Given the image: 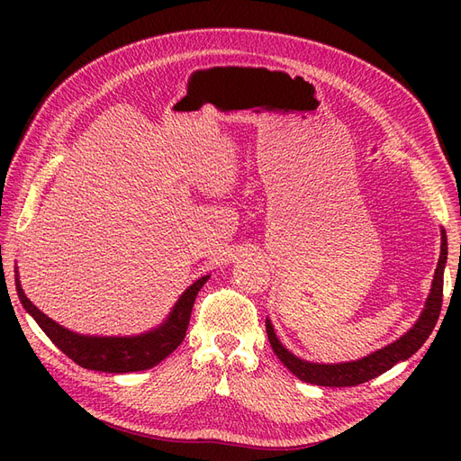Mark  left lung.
Returning <instances> with one entry per match:
<instances>
[{
  "label": "left lung",
  "mask_w": 461,
  "mask_h": 461,
  "mask_svg": "<svg viewBox=\"0 0 461 461\" xmlns=\"http://www.w3.org/2000/svg\"><path fill=\"white\" fill-rule=\"evenodd\" d=\"M446 259H448V239H446V230L440 229V258L437 263L435 276H432L430 292L425 300V308L420 319L415 321V325L406 334H402L398 340L390 342L388 346L381 348V350L371 352L369 356L356 361H344V364H313V361L294 356L288 348L283 346V342L276 339L271 319L267 317L265 319V329H267L273 352L300 381L317 386H356L369 379H375V376L393 369L398 361H406L408 357H411L425 344L432 329H435L442 308Z\"/></svg>",
  "instance_id": "obj_1"
}]
</instances>
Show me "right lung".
<instances>
[{
	"label": "right lung",
	"instance_id": "add662e5",
	"mask_svg": "<svg viewBox=\"0 0 461 461\" xmlns=\"http://www.w3.org/2000/svg\"><path fill=\"white\" fill-rule=\"evenodd\" d=\"M207 278L209 275L198 278V281H194L180 294V298L173 305V310L165 317L161 325L151 330L134 334V337H94V334H78L68 330L63 325L55 323L44 312H40L26 298L17 271L15 286L23 308L34 317V321L48 334L50 340L63 354L71 357L75 364L92 371L132 373L161 364L185 340L194 302H196L198 292L207 283Z\"/></svg>",
	"mask_w": 461,
	"mask_h": 461
}]
</instances>
